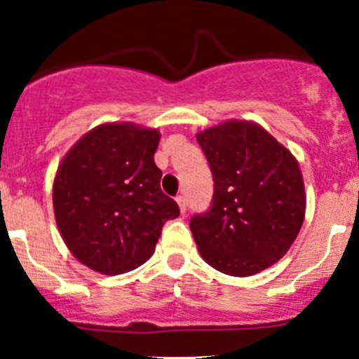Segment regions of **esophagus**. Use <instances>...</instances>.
<instances>
[{"label": "esophagus", "mask_w": 359, "mask_h": 359, "mask_svg": "<svg viewBox=\"0 0 359 359\" xmlns=\"http://www.w3.org/2000/svg\"><path fill=\"white\" fill-rule=\"evenodd\" d=\"M175 200H177V203H179L180 212L186 213V210H187V200H186V196H182V194H180V196H177Z\"/></svg>", "instance_id": "34e87169"}]
</instances>
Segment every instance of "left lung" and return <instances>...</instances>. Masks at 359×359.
I'll list each match as a JSON object with an SVG mask.
<instances>
[{"mask_svg":"<svg viewBox=\"0 0 359 359\" xmlns=\"http://www.w3.org/2000/svg\"><path fill=\"white\" fill-rule=\"evenodd\" d=\"M213 175L210 208L189 227L206 264L252 276L280 260L304 222L299 163L255 123L226 121L198 133Z\"/></svg>","mask_w":359,"mask_h":359,"instance_id":"obj_1","label":"left lung"}]
</instances>
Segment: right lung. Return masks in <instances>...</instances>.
I'll return each mask as SVG.
<instances>
[{
    "label": "right lung",
    "instance_id": "obj_1",
    "mask_svg": "<svg viewBox=\"0 0 359 359\" xmlns=\"http://www.w3.org/2000/svg\"><path fill=\"white\" fill-rule=\"evenodd\" d=\"M158 130L107 123L64 158L53 182V210L72 255L102 274L132 271L153 255L179 205L159 187Z\"/></svg>",
    "mask_w": 359,
    "mask_h": 359
}]
</instances>
